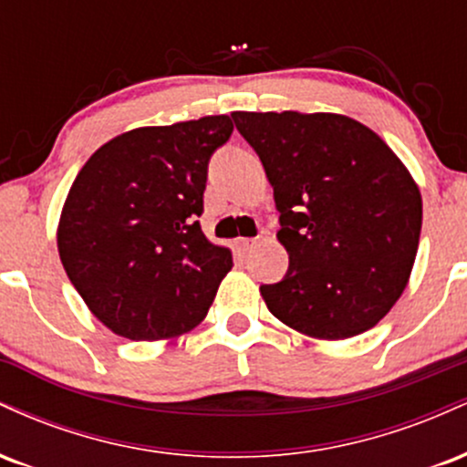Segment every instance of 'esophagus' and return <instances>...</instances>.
<instances>
[{"instance_id":"esophagus-1","label":"esophagus","mask_w":467,"mask_h":467,"mask_svg":"<svg viewBox=\"0 0 467 467\" xmlns=\"http://www.w3.org/2000/svg\"><path fill=\"white\" fill-rule=\"evenodd\" d=\"M234 245H237L241 252H248L252 245H256V239L254 237H237L234 239Z\"/></svg>"}]
</instances>
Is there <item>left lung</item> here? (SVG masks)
I'll return each instance as SVG.
<instances>
[{
	"mask_svg": "<svg viewBox=\"0 0 467 467\" xmlns=\"http://www.w3.org/2000/svg\"><path fill=\"white\" fill-rule=\"evenodd\" d=\"M275 189L289 267L261 296L281 323L342 340L378 325L409 283L421 195L387 142L337 114L234 111Z\"/></svg>",
	"mask_w": 467,
	"mask_h": 467,
	"instance_id": "left-lung-1",
	"label": "left lung"
}]
</instances>
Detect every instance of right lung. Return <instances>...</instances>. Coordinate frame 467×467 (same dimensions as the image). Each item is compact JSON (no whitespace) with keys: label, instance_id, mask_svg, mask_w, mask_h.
Segmentation results:
<instances>
[{"label":"right lung","instance_id":"1","mask_svg":"<svg viewBox=\"0 0 467 467\" xmlns=\"http://www.w3.org/2000/svg\"><path fill=\"white\" fill-rule=\"evenodd\" d=\"M228 116L140 127L96 151L58 223L69 281L100 323L130 340H162L202 323L233 267L200 222L208 162L233 133Z\"/></svg>","mask_w":467,"mask_h":467}]
</instances>
